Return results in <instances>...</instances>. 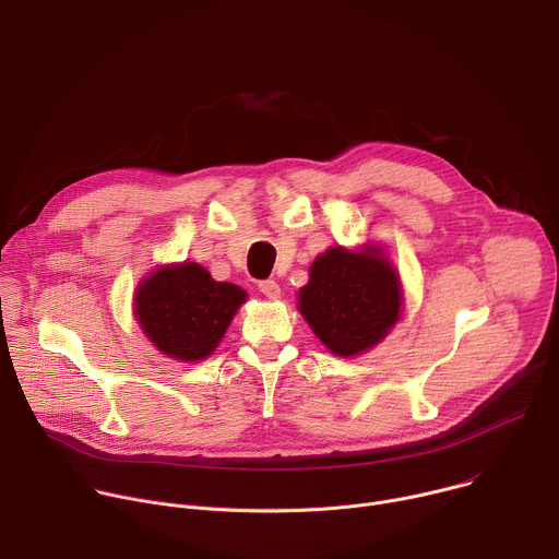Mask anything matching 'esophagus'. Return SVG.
<instances>
[{"instance_id":"1","label":"esophagus","mask_w":559,"mask_h":559,"mask_svg":"<svg viewBox=\"0 0 559 559\" xmlns=\"http://www.w3.org/2000/svg\"><path fill=\"white\" fill-rule=\"evenodd\" d=\"M260 290H262V295L269 297V299H277V297L282 295V288H280V284H277L275 280H264V282H260Z\"/></svg>"}]
</instances>
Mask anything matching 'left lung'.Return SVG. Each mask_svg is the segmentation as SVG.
Returning a JSON list of instances; mask_svg holds the SVG:
<instances>
[{"label": "left lung", "mask_w": 559, "mask_h": 559, "mask_svg": "<svg viewBox=\"0 0 559 559\" xmlns=\"http://www.w3.org/2000/svg\"><path fill=\"white\" fill-rule=\"evenodd\" d=\"M297 310L332 355L350 359L392 332L403 312V284L381 245H337L310 264Z\"/></svg>", "instance_id": "left-lung-1"}]
</instances>
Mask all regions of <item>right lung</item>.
Listing matches in <instances>:
<instances>
[{
    "mask_svg": "<svg viewBox=\"0 0 559 559\" xmlns=\"http://www.w3.org/2000/svg\"><path fill=\"white\" fill-rule=\"evenodd\" d=\"M245 301V288L215 282L202 264L171 262L139 282L134 317L156 350L193 364L213 355Z\"/></svg>",
    "mask_w": 559,
    "mask_h": 559,
    "instance_id": "obj_1",
    "label": "right lung"
}]
</instances>
